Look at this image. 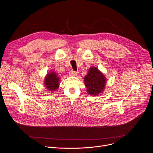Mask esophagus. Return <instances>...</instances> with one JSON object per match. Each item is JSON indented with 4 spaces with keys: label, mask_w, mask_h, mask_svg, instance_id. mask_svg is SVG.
<instances>
[{
    "label": "esophagus",
    "mask_w": 153,
    "mask_h": 153,
    "mask_svg": "<svg viewBox=\"0 0 153 153\" xmlns=\"http://www.w3.org/2000/svg\"><path fill=\"white\" fill-rule=\"evenodd\" d=\"M69 74H70V76H76L78 74V72L74 71H70Z\"/></svg>",
    "instance_id": "esophagus-1"
}]
</instances>
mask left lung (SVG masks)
I'll use <instances>...</instances> for the list:
<instances>
[{
    "label": "left lung",
    "mask_w": 153,
    "mask_h": 153,
    "mask_svg": "<svg viewBox=\"0 0 153 153\" xmlns=\"http://www.w3.org/2000/svg\"><path fill=\"white\" fill-rule=\"evenodd\" d=\"M106 79L103 74L96 67H91L84 77L86 91L92 96L102 94L105 90Z\"/></svg>",
    "instance_id": "8db88e82"
}]
</instances>
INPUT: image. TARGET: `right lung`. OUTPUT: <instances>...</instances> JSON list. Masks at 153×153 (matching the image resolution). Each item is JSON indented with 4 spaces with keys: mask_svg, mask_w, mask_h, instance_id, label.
Here are the masks:
<instances>
[{
    "mask_svg": "<svg viewBox=\"0 0 153 153\" xmlns=\"http://www.w3.org/2000/svg\"><path fill=\"white\" fill-rule=\"evenodd\" d=\"M60 77L54 71H51L46 75L44 84L48 91H54L59 86Z\"/></svg>",
    "mask_w": 153,
    "mask_h": 153,
    "instance_id": "add662e5",
    "label": "right lung"
}]
</instances>
